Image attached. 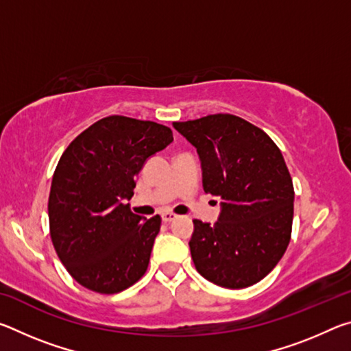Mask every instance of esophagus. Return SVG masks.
<instances>
[{"instance_id": "esophagus-1", "label": "esophagus", "mask_w": 351, "mask_h": 351, "mask_svg": "<svg viewBox=\"0 0 351 351\" xmlns=\"http://www.w3.org/2000/svg\"><path fill=\"white\" fill-rule=\"evenodd\" d=\"M161 217H162V221H165V223H170V221H173V219L176 218L175 213H171V212H164Z\"/></svg>"}]
</instances>
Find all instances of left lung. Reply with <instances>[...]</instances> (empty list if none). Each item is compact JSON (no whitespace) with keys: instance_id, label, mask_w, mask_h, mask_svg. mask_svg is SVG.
<instances>
[{"instance_id":"obj_1","label":"left lung","mask_w":351,"mask_h":351,"mask_svg":"<svg viewBox=\"0 0 351 351\" xmlns=\"http://www.w3.org/2000/svg\"><path fill=\"white\" fill-rule=\"evenodd\" d=\"M173 127L197 148L204 192L223 199L215 224L193 219L195 268L218 287H252L276 268L293 230L294 187L280 148L228 112Z\"/></svg>"}]
</instances>
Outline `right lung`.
<instances>
[{
	"mask_svg": "<svg viewBox=\"0 0 351 351\" xmlns=\"http://www.w3.org/2000/svg\"><path fill=\"white\" fill-rule=\"evenodd\" d=\"M173 141L161 123L108 116L71 142L52 176L47 212L52 245L82 287L116 294L145 274L161 217L125 204L142 165Z\"/></svg>",
	"mask_w": 351,
	"mask_h": 351,
	"instance_id": "obj_1",
	"label": "right lung"
}]
</instances>
